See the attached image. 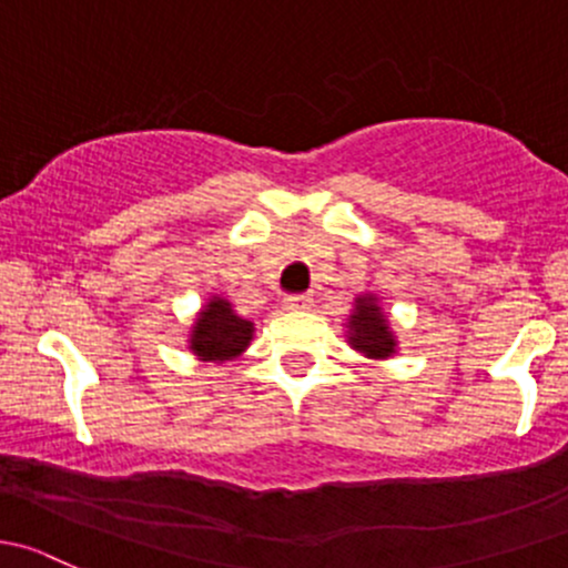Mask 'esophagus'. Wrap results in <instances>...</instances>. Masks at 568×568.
<instances>
[{"label":"esophagus","mask_w":568,"mask_h":568,"mask_svg":"<svg viewBox=\"0 0 568 568\" xmlns=\"http://www.w3.org/2000/svg\"><path fill=\"white\" fill-rule=\"evenodd\" d=\"M286 308H308L312 306V295L308 292H292V295L284 297Z\"/></svg>","instance_id":"esophagus-1"}]
</instances>
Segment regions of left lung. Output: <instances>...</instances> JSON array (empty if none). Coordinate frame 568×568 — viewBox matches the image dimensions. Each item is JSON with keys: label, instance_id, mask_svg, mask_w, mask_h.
I'll list each match as a JSON object with an SVG mask.
<instances>
[{"label": "left lung", "instance_id": "left-lung-1", "mask_svg": "<svg viewBox=\"0 0 568 568\" xmlns=\"http://www.w3.org/2000/svg\"><path fill=\"white\" fill-rule=\"evenodd\" d=\"M349 342L355 349L366 353L369 358H388L394 353V336L385 327V317L374 306V297H361L349 317Z\"/></svg>", "mask_w": 568, "mask_h": 568}]
</instances>
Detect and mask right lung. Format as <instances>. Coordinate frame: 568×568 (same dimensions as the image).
I'll return each instance as SVG.
<instances>
[{
  "label": "right lung",
  "mask_w": 568,
  "mask_h": 568,
  "mask_svg": "<svg viewBox=\"0 0 568 568\" xmlns=\"http://www.w3.org/2000/svg\"><path fill=\"white\" fill-rule=\"evenodd\" d=\"M248 320H241L232 306L221 297L210 301V306L199 314L191 336V349L202 361H230L241 355L251 342Z\"/></svg>",
  "instance_id": "right-lung-1"
}]
</instances>
